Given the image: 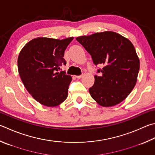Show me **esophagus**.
Here are the masks:
<instances>
[{
  "instance_id": "34e87169",
  "label": "esophagus",
  "mask_w": 155,
  "mask_h": 155,
  "mask_svg": "<svg viewBox=\"0 0 155 155\" xmlns=\"http://www.w3.org/2000/svg\"><path fill=\"white\" fill-rule=\"evenodd\" d=\"M75 77L77 78H78V79H79V78H81L83 77V74H81V75H78V76H75Z\"/></svg>"
}]
</instances>
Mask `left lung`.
Here are the masks:
<instances>
[{
    "label": "left lung",
    "mask_w": 155,
    "mask_h": 155,
    "mask_svg": "<svg viewBox=\"0 0 155 155\" xmlns=\"http://www.w3.org/2000/svg\"><path fill=\"white\" fill-rule=\"evenodd\" d=\"M91 55L102 75H95L90 95L98 104L109 107L118 104L134 88L140 70V60L129 39L111 31L97 32L76 38Z\"/></svg>",
    "instance_id": "obj_1"
}]
</instances>
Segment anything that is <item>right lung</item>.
<instances>
[{
  "label": "right lung",
  "mask_w": 155,
  "mask_h": 155,
  "mask_svg": "<svg viewBox=\"0 0 155 155\" xmlns=\"http://www.w3.org/2000/svg\"><path fill=\"white\" fill-rule=\"evenodd\" d=\"M73 37L63 40L38 37L26 44L18 59V72L27 91L41 104L60 105L68 97L72 77L61 71L64 51Z\"/></svg>",
  "instance_id": "1"
}]
</instances>
